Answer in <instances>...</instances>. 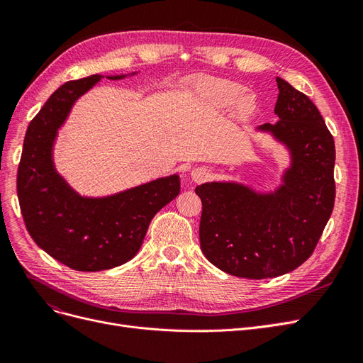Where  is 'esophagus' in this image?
<instances>
[{
    "instance_id": "34e87169",
    "label": "esophagus",
    "mask_w": 363,
    "mask_h": 363,
    "mask_svg": "<svg viewBox=\"0 0 363 363\" xmlns=\"http://www.w3.org/2000/svg\"><path fill=\"white\" fill-rule=\"evenodd\" d=\"M208 175L211 174H208V169H206V168H194L191 171V179L195 183H203L204 180H207Z\"/></svg>"
}]
</instances>
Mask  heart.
<instances>
[{
	"label": "heart",
	"instance_id": "1",
	"mask_svg": "<svg viewBox=\"0 0 363 363\" xmlns=\"http://www.w3.org/2000/svg\"><path fill=\"white\" fill-rule=\"evenodd\" d=\"M242 92L244 86L239 83L213 77H201L194 83V95L200 106L219 112L233 104V116L239 121L248 119L257 107L255 95Z\"/></svg>",
	"mask_w": 363,
	"mask_h": 363
}]
</instances>
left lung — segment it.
I'll use <instances>...</instances> for the list:
<instances>
[{"label": "left lung", "mask_w": 363, "mask_h": 363, "mask_svg": "<svg viewBox=\"0 0 363 363\" xmlns=\"http://www.w3.org/2000/svg\"><path fill=\"white\" fill-rule=\"evenodd\" d=\"M276 124H262L284 147L289 164L274 191L235 180L196 186L200 245L207 260L236 277H279L311 257L335 206V140L316 106L276 79Z\"/></svg>", "instance_id": "8db88e82"}]
</instances>
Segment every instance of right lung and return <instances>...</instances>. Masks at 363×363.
Here are the masks:
<instances>
[{
	"instance_id": "obj_1",
	"label": "right lung",
	"mask_w": 363,
	"mask_h": 363,
	"mask_svg": "<svg viewBox=\"0 0 363 363\" xmlns=\"http://www.w3.org/2000/svg\"><path fill=\"white\" fill-rule=\"evenodd\" d=\"M138 72L106 75L123 80ZM104 75L62 84L30 123L18 168V200L33 240L75 271H104L136 256L151 219L180 194L179 174L104 196H86L54 164V145L72 106Z\"/></svg>"
}]
</instances>
